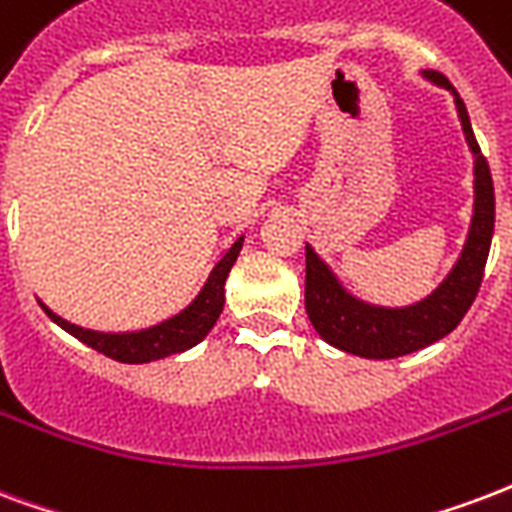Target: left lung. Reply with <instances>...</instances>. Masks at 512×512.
<instances>
[{"label":"left lung","mask_w":512,"mask_h":512,"mask_svg":"<svg viewBox=\"0 0 512 512\" xmlns=\"http://www.w3.org/2000/svg\"><path fill=\"white\" fill-rule=\"evenodd\" d=\"M426 78L440 83L448 91L453 86L440 72H426ZM456 94V91H453ZM461 126L467 134L472 153H475V218H472L470 240L464 245L459 264L453 267L443 286L432 297L402 310L361 305L337 286L329 275L324 261L318 259L313 248L305 251V310L315 332L340 351L356 353L364 359H397L405 353L437 343L440 337L453 332L467 315L475 297H478L483 270L489 259L491 234H494V183L486 156L480 153L470 126L467 107L456 96Z\"/></svg>","instance_id":"1"}]
</instances>
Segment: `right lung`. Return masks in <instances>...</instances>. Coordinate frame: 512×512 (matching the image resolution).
Returning a JSON list of instances; mask_svg holds the SVG:
<instances>
[{"label": "right lung", "mask_w": 512, "mask_h": 512, "mask_svg": "<svg viewBox=\"0 0 512 512\" xmlns=\"http://www.w3.org/2000/svg\"><path fill=\"white\" fill-rule=\"evenodd\" d=\"M242 248V240H237L229 248L224 259L215 264L213 275L207 278L202 294H199L191 305L175 318H169L164 324L151 326V329H142V332L132 334H102L91 332V329H80V326L69 324L56 313H51L48 307L42 305V310L51 315L53 321L69 332L72 337H78L80 343H86L88 348L105 353L110 359L124 361V364H145V361L164 359L172 353H180L197 345L199 340H205V334L210 332L218 321V315L224 310V283L229 278V270L237 261V253Z\"/></svg>", "instance_id": "add662e5"}]
</instances>
